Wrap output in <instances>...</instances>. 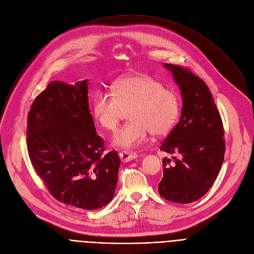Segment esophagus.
Segmentation results:
<instances>
[{
  "label": "esophagus",
  "mask_w": 254,
  "mask_h": 254,
  "mask_svg": "<svg viewBox=\"0 0 254 254\" xmlns=\"http://www.w3.org/2000/svg\"><path fill=\"white\" fill-rule=\"evenodd\" d=\"M120 157H121V160L125 163L127 162H130L134 159L137 158V155L134 154V153H130V152H127V151H124V152H121L120 153Z\"/></svg>",
  "instance_id": "obj_1"
}]
</instances>
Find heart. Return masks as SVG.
<instances>
[{"label":"heart","mask_w":254,"mask_h":254,"mask_svg":"<svg viewBox=\"0 0 254 254\" xmlns=\"http://www.w3.org/2000/svg\"><path fill=\"white\" fill-rule=\"evenodd\" d=\"M127 111L130 122L113 138L114 146L122 149L139 146L150 133L160 136L169 132L179 115V97L147 74L124 77L115 83L114 93L98 90L93 96V117L105 129H117Z\"/></svg>","instance_id":"heart-1"}]
</instances>
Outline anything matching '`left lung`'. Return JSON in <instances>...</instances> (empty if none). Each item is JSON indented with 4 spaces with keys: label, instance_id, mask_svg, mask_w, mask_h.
Listing matches in <instances>:
<instances>
[{
    "label": "left lung",
    "instance_id": "left-lung-1",
    "mask_svg": "<svg viewBox=\"0 0 254 254\" xmlns=\"http://www.w3.org/2000/svg\"><path fill=\"white\" fill-rule=\"evenodd\" d=\"M172 72L182 95L178 125L162 143L161 150L173 157L163 159L160 195L171 202L188 204L199 200L212 187L224 161L223 126L205 82L189 70L164 64Z\"/></svg>",
    "mask_w": 254,
    "mask_h": 254
}]
</instances>
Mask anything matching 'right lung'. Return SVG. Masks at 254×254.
<instances>
[{
  "mask_svg": "<svg viewBox=\"0 0 254 254\" xmlns=\"http://www.w3.org/2000/svg\"><path fill=\"white\" fill-rule=\"evenodd\" d=\"M88 79L74 85L52 81L28 115L27 147L32 165L58 201L97 210L115 197L121 159L103 155L88 105Z\"/></svg>",
  "mask_w": 254,
  "mask_h": 254,
  "instance_id": "add662e5",
  "label": "right lung"
}]
</instances>
